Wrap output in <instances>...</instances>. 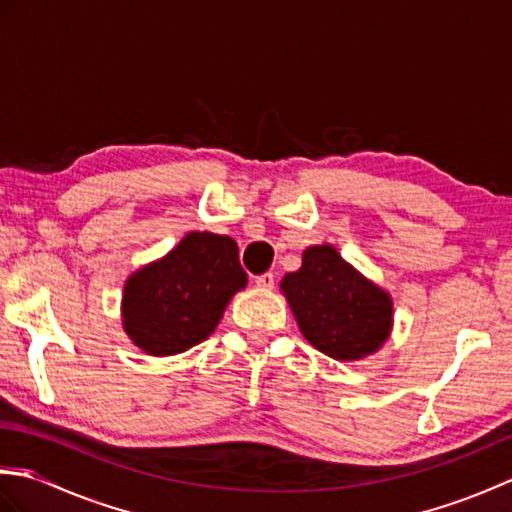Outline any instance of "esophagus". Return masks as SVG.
<instances>
[{
	"mask_svg": "<svg viewBox=\"0 0 512 512\" xmlns=\"http://www.w3.org/2000/svg\"><path fill=\"white\" fill-rule=\"evenodd\" d=\"M255 286H257L259 290H273V286H275V275H273V273L259 275V277L255 279Z\"/></svg>",
	"mask_w": 512,
	"mask_h": 512,
	"instance_id": "esophagus-1",
	"label": "esophagus"
}]
</instances>
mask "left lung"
<instances>
[{"label":"left lung","mask_w":512,"mask_h":512,"mask_svg":"<svg viewBox=\"0 0 512 512\" xmlns=\"http://www.w3.org/2000/svg\"><path fill=\"white\" fill-rule=\"evenodd\" d=\"M301 334L334 361H358L389 339L394 303L389 292L347 264L330 244L303 250L297 273L281 279Z\"/></svg>","instance_id":"left-lung-1"}]
</instances>
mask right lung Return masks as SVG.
<instances>
[{"mask_svg":"<svg viewBox=\"0 0 512 512\" xmlns=\"http://www.w3.org/2000/svg\"><path fill=\"white\" fill-rule=\"evenodd\" d=\"M246 281L235 239L187 233L165 257L129 275L123 328L149 356L187 352L209 339Z\"/></svg>","mask_w":512,"mask_h":512,"instance_id":"obj_1","label":"right lung"}]
</instances>
